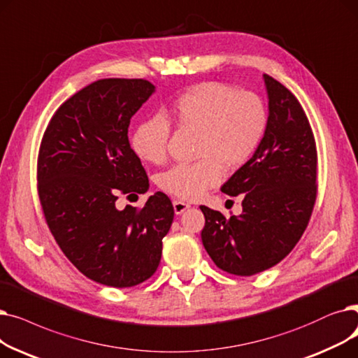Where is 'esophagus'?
<instances>
[{
  "instance_id": "esophagus-1",
  "label": "esophagus",
  "mask_w": 358,
  "mask_h": 358,
  "mask_svg": "<svg viewBox=\"0 0 358 358\" xmlns=\"http://www.w3.org/2000/svg\"><path fill=\"white\" fill-rule=\"evenodd\" d=\"M173 208H175L176 214H182V213H185L186 210L189 208V203L188 202H183V201H179V199H175L173 201Z\"/></svg>"
}]
</instances>
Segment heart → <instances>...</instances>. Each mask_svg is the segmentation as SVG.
I'll list each match as a JSON object with an SVG mask.
<instances>
[{
    "label": "heart",
    "mask_w": 358,
    "mask_h": 358,
    "mask_svg": "<svg viewBox=\"0 0 358 358\" xmlns=\"http://www.w3.org/2000/svg\"><path fill=\"white\" fill-rule=\"evenodd\" d=\"M173 122L179 129L199 134L191 164H176L159 176L160 189L180 199H196L223 179L224 167H243L261 147L268 129V109L253 92H237L224 83L206 81L185 90L172 105L167 119L152 115L132 134V147L148 162L167 157Z\"/></svg>",
    "instance_id": "1"
}]
</instances>
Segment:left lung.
I'll use <instances>...</instances> for the list:
<instances>
[{"label": "left lung", "instance_id": "8db88e82", "mask_svg": "<svg viewBox=\"0 0 358 358\" xmlns=\"http://www.w3.org/2000/svg\"><path fill=\"white\" fill-rule=\"evenodd\" d=\"M268 92V129L255 156L221 186L242 194L243 213L226 218L201 206L206 226L202 245L229 274L250 277L281 262L300 241L316 202L317 151L296 96L264 74Z\"/></svg>", "mask_w": 358, "mask_h": 358}]
</instances>
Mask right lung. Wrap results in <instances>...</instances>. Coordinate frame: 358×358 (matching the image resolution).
Listing matches in <instances>:
<instances>
[{"instance_id":"1","label":"right lung","mask_w":358,"mask_h":358,"mask_svg":"<svg viewBox=\"0 0 358 358\" xmlns=\"http://www.w3.org/2000/svg\"><path fill=\"white\" fill-rule=\"evenodd\" d=\"M152 92L143 78L97 80L58 108L39 148L38 194L50 233L81 274L115 288L155 274L175 215L163 192L143 208L115 206L119 194L148 189L128 127Z\"/></svg>"}]
</instances>
